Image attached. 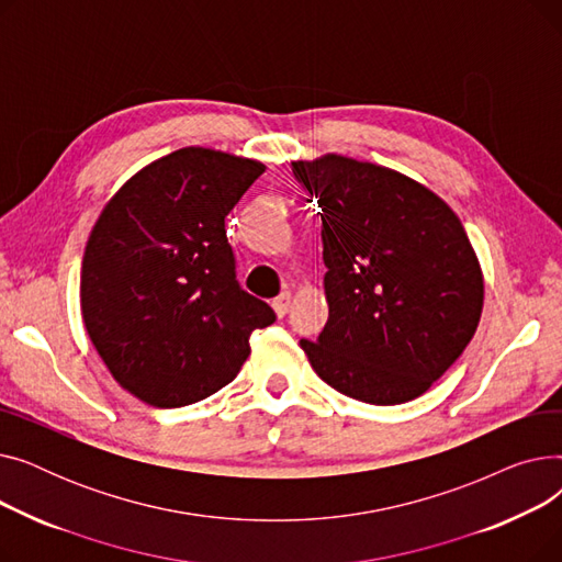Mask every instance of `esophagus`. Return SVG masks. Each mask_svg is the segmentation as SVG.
<instances>
[{
    "label": "esophagus",
    "mask_w": 562,
    "mask_h": 562,
    "mask_svg": "<svg viewBox=\"0 0 562 562\" xmlns=\"http://www.w3.org/2000/svg\"><path fill=\"white\" fill-rule=\"evenodd\" d=\"M289 307H291V293L284 291V293H280V296L273 301V310H276V314L282 318V316L289 312Z\"/></svg>",
    "instance_id": "1"
}]
</instances>
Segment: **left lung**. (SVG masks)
<instances>
[{
	"mask_svg": "<svg viewBox=\"0 0 562 562\" xmlns=\"http://www.w3.org/2000/svg\"><path fill=\"white\" fill-rule=\"evenodd\" d=\"M318 200L328 323L301 348L337 392L371 405L422 396L462 356L485 280L451 206L412 177L344 155L291 164Z\"/></svg>",
	"mask_w": 562,
	"mask_h": 562,
	"instance_id": "8db88e82",
	"label": "left lung"
}]
</instances>
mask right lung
Segmentation results:
<instances>
[{
	"label": "right lung",
	"mask_w": 562,
	"mask_h": 562,
	"mask_svg": "<svg viewBox=\"0 0 562 562\" xmlns=\"http://www.w3.org/2000/svg\"><path fill=\"white\" fill-rule=\"evenodd\" d=\"M266 170L214 147H182L134 172L86 241L79 303L88 339L138 401L180 407L239 373L250 335L276 321L239 289L225 216Z\"/></svg>",
	"instance_id": "right-lung-1"
}]
</instances>
